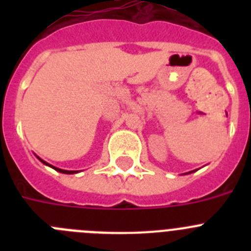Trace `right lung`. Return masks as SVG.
I'll return each instance as SVG.
<instances>
[{
	"label": "right lung",
	"instance_id": "1",
	"mask_svg": "<svg viewBox=\"0 0 251 251\" xmlns=\"http://www.w3.org/2000/svg\"><path fill=\"white\" fill-rule=\"evenodd\" d=\"M40 161H43V159H40ZM44 162V161H43ZM45 165H48L46 162H44ZM55 168V167H54ZM56 171H59V172H61V174H74V171H66V170H60V168H55Z\"/></svg>",
	"mask_w": 251,
	"mask_h": 251
}]
</instances>
